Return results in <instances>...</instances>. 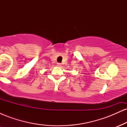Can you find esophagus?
<instances>
[{
  "label": "esophagus",
  "instance_id": "1",
  "mask_svg": "<svg viewBox=\"0 0 127 127\" xmlns=\"http://www.w3.org/2000/svg\"><path fill=\"white\" fill-rule=\"evenodd\" d=\"M57 64H58V66H59V67L62 66V64H61V63H58Z\"/></svg>",
  "mask_w": 127,
  "mask_h": 127
}]
</instances>
